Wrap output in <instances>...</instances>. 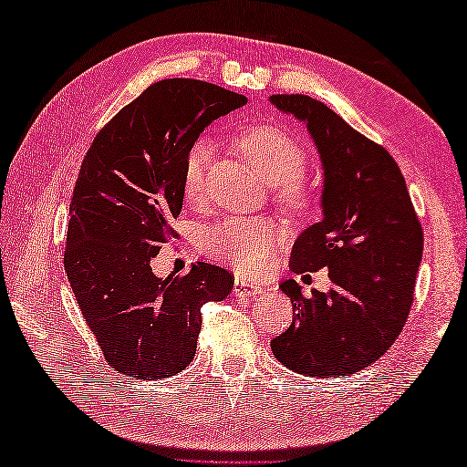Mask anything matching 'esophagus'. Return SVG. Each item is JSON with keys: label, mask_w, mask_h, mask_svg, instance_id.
<instances>
[{"label": "esophagus", "mask_w": 467, "mask_h": 467, "mask_svg": "<svg viewBox=\"0 0 467 467\" xmlns=\"http://www.w3.org/2000/svg\"><path fill=\"white\" fill-rule=\"evenodd\" d=\"M265 291H266L265 286L256 285V283H251V281L239 279V276H236V281H234V295L236 296H259Z\"/></svg>", "instance_id": "1"}]
</instances>
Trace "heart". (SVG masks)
I'll use <instances>...</instances> for the list:
<instances>
[{
  "instance_id": "b5f03b06",
  "label": "heart",
  "mask_w": 467,
  "mask_h": 467,
  "mask_svg": "<svg viewBox=\"0 0 467 467\" xmlns=\"http://www.w3.org/2000/svg\"><path fill=\"white\" fill-rule=\"evenodd\" d=\"M233 144L261 181L275 186L276 201L286 211L305 213L313 202L309 184L301 176L306 168V150L291 134L275 126H253L233 138ZM208 146L194 142L186 152L182 168V196L186 202H201ZM279 241L276 226L266 218H226L208 228L202 251L216 261L231 265L243 275H259Z\"/></svg>"
}]
</instances>
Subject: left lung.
Listing matches in <instances>:
<instances>
[{"label":"left lung","mask_w":467,"mask_h":467,"mask_svg":"<svg viewBox=\"0 0 467 467\" xmlns=\"http://www.w3.org/2000/svg\"><path fill=\"white\" fill-rule=\"evenodd\" d=\"M271 102L306 122L325 168V216L296 239L289 269H329L333 283L311 296L293 279L281 283L293 323L271 349L301 375H351L379 359L408 321L423 228L400 166L381 144L315 98L275 94Z\"/></svg>","instance_id":"1"}]
</instances>
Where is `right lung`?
<instances>
[{"instance_id": "1", "label": "right lung", "mask_w": 467, "mask_h": 467, "mask_svg": "<svg viewBox=\"0 0 467 467\" xmlns=\"http://www.w3.org/2000/svg\"><path fill=\"white\" fill-rule=\"evenodd\" d=\"M243 94L168 78L124 106L80 166L69 202L64 266L106 363L128 377L164 379L194 359L201 306L223 301L233 275L208 263L158 279L150 261L178 233L186 152Z\"/></svg>"}]
</instances>
